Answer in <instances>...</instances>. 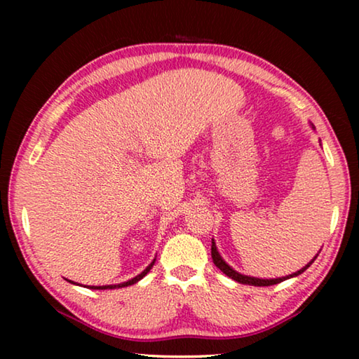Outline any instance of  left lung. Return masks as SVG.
I'll use <instances>...</instances> for the list:
<instances>
[{
  "instance_id": "obj_1",
  "label": "left lung",
  "mask_w": 359,
  "mask_h": 359,
  "mask_svg": "<svg viewBox=\"0 0 359 359\" xmlns=\"http://www.w3.org/2000/svg\"><path fill=\"white\" fill-rule=\"evenodd\" d=\"M210 253H212V259H214V264L218 267V269H220L224 276H228L229 278H233V280H236V282H239V283H244V285H253V287H271V285H276V283H280V282H283V280H287V278H290V277H294V276H299V274H302L304 271L307 269L309 266H311L313 261H315V257L311 263L309 264H306L302 267L301 271H297V272H294V274H291V276H287V277H282V278H257V277H248V276H242V274H239V272H236L233 267L231 266H228L226 263H224L223 261V258L220 257V253L217 252V247H215V242H214V239H212V248H210Z\"/></svg>"
}]
</instances>
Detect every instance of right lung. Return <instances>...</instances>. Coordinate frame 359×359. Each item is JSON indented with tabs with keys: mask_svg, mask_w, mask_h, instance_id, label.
I'll return each instance as SVG.
<instances>
[{
	"mask_svg": "<svg viewBox=\"0 0 359 359\" xmlns=\"http://www.w3.org/2000/svg\"><path fill=\"white\" fill-rule=\"evenodd\" d=\"M154 264H155V259L151 261V263H150L147 267H145V269L141 272V274L136 276L135 278H131V280H128V282H123V283H118V285H102V287H90V288H92V290H107V288H109V290H112V288H123V287H128V285L136 283V282L141 280L142 277L147 276V274H149V271L151 269V267H154ZM69 282H71V280H69Z\"/></svg>",
	"mask_w": 359,
	"mask_h": 359,
	"instance_id": "right-lung-1",
	"label": "right lung"
}]
</instances>
